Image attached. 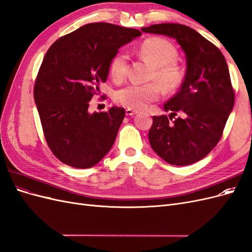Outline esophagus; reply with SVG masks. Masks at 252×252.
Wrapping results in <instances>:
<instances>
[{
  "label": "esophagus",
  "mask_w": 252,
  "mask_h": 252,
  "mask_svg": "<svg viewBox=\"0 0 252 252\" xmlns=\"http://www.w3.org/2000/svg\"><path fill=\"white\" fill-rule=\"evenodd\" d=\"M138 113V111L134 110V109H131V108H127L126 109V114L127 116H134V114Z\"/></svg>",
  "instance_id": "34e87169"
}]
</instances>
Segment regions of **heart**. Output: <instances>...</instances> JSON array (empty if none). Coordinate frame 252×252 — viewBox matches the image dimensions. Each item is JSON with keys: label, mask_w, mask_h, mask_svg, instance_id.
<instances>
[{"label": "heart", "mask_w": 252, "mask_h": 252, "mask_svg": "<svg viewBox=\"0 0 252 252\" xmlns=\"http://www.w3.org/2000/svg\"><path fill=\"white\" fill-rule=\"evenodd\" d=\"M136 53L154 66L151 80L157 81L166 93H172L180 87L184 79V72L177 63L179 52L171 42L159 36H151L139 45ZM109 70L114 81L121 82L126 78L128 58L124 52H119L112 58ZM159 94L161 89L156 83L145 85L131 84L118 90L114 94V101L127 108L142 109L148 103L158 100Z\"/></svg>", "instance_id": "1"}]
</instances>
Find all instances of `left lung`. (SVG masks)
I'll list each match as a JSON object with an SVG mask.
<instances>
[{
  "instance_id": "1",
  "label": "left lung",
  "mask_w": 252,
  "mask_h": 252,
  "mask_svg": "<svg viewBox=\"0 0 252 252\" xmlns=\"http://www.w3.org/2000/svg\"><path fill=\"white\" fill-rule=\"evenodd\" d=\"M142 32L173 37L187 60L180 91L164 104L165 111H171L169 118H152L150 146L171 165L193 164L217 146L233 108L234 91L226 60L216 45L188 26L163 23ZM172 117L175 121L169 124Z\"/></svg>"
}]
</instances>
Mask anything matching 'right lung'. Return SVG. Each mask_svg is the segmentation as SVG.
<instances>
[{"label":"right lung","instance_id":"1","mask_svg":"<svg viewBox=\"0 0 252 252\" xmlns=\"http://www.w3.org/2000/svg\"><path fill=\"white\" fill-rule=\"evenodd\" d=\"M140 30L110 23H90L60 37L45 55L33 96L45 140L61 162L90 168L108 154L125 109L89 113V102L107 80L119 48L140 36Z\"/></svg>","mask_w":252,"mask_h":252}]
</instances>
